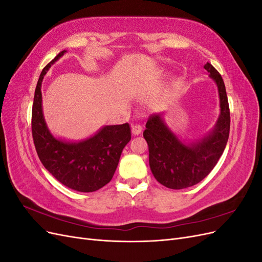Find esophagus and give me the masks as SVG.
Returning <instances> with one entry per match:
<instances>
[{
  "label": "esophagus",
  "mask_w": 262,
  "mask_h": 262,
  "mask_svg": "<svg viewBox=\"0 0 262 262\" xmlns=\"http://www.w3.org/2000/svg\"><path fill=\"white\" fill-rule=\"evenodd\" d=\"M142 132V126L140 124H133L132 125V134L133 136H139Z\"/></svg>",
  "instance_id": "esophagus-1"
}]
</instances>
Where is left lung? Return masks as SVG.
<instances>
[{
    "label": "left lung",
    "mask_w": 262,
    "mask_h": 262,
    "mask_svg": "<svg viewBox=\"0 0 262 262\" xmlns=\"http://www.w3.org/2000/svg\"><path fill=\"white\" fill-rule=\"evenodd\" d=\"M204 69L216 83L221 107L217 122L208 136L185 143L168 128L160 114L148 118L143 132L148 145L150 170L160 184L170 189L191 187L207 177L223 154L228 140L231 116L223 78L209 62Z\"/></svg>",
    "instance_id": "1"
}]
</instances>
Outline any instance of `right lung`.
I'll list each match as a JSON object with an SVG mask.
<instances>
[{"mask_svg":"<svg viewBox=\"0 0 262 262\" xmlns=\"http://www.w3.org/2000/svg\"><path fill=\"white\" fill-rule=\"evenodd\" d=\"M67 51H61L42 70L36 86L31 132L39 160L61 184L80 192H93L112 180L123 147L131 140L129 123L105 125L93 137L80 142L54 138L42 114L41 83L50 67Z\"/></svg>","mask_w":262,"mask_h":262,"instance_id":"add662e5","label":"right lung"}]
</instances>
